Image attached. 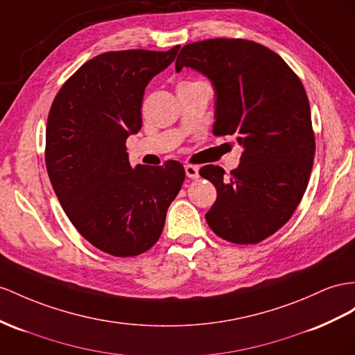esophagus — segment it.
<instances>
[{
    "instance_id": "34e87169",
    "label": "esophagus",
    "mask_w": 355,
    "mask_h": 355,
    "mask_svg": "<svg viewBox=\"0 0 355 355\" xmlns=\"http://www.w3.org/2000/svg\"><path fill=\"white\" fill-rule=\"evenodd\" d=\"M184 171H186V175L190 180H196L199 177V168L195 166V165H186Z\"/></svg>"
}]
</instances>
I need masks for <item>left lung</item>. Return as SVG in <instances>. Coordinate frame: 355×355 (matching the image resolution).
<instances>
[{"instance_id":"8db88e82","label":"left lung","mask_w":355,"mask_h":355,"mask_svg":"<svg viewBox=\"0 0 355 355\" xmlns=\"http://www.w3.org/2000/svg\"><path fill=\"white\" fill-rule=\"evenodd\" d=\"M183 67L211 80L213 133L243 147L231 175L214 165L199 171L217 190L207 223L235 244L266 240L294 214L312 172L315 135L302 80L276 52L243 39L189 43L175 61L177 71Z\"/></svg>"}]
</instances>
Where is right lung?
Masks as SVG:
<instances>
[{
    "label": "right lung",
    "instance_id": "1",
    "mask_svg": "<svg viewBox=\"0 0 355 355\" xmlns=\"http://www.w3.org/2000/svg\"><path fill=\"white\" fill-rule=\"evenodd\" d=\"M166 52H105L61 87L46 125L48 175L78 232L114 257L151 249L186 172L175 160L132 168L125 139L142 127L145 87L175 60Z\"/></svg>",
    "mask_w": 355,
    "mask_h": 355
}]
</instances>
